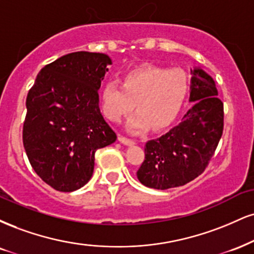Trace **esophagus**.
Instances as JSON below:
<instances>
[{"instance_id": "34e87169", "label": "esophagus", "mask_w": 254, "mask_h": 254, "mask_svg": "<svg viewBox=\"0 0 254 254\" xmlns=\"http://www.w3.org/2000/svg\"><path fill=\"white\" fill-rule=\"evenodd\" d=\"M118 140H119V142H121V143H123V144H125V145H132V144H135V140L127 138V137H124V136H118Z\"/></svg>"}]
</instances>
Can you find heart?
Masks as SVG:
<instances>
[{"label": "heart", "instance_id": "b5f03b06", "mask_svg": "<svg viewBox=\"0 0 254 254\" xmlns=\"http://www.w3.org/2000/svg\"><path fill=\"white\" fill-rule=\"evenodd\" d=\"M189 81L185 71L145 66L124 75L123 84L108 81L102 88L104 115L112 122H121L135 108L137 114L127 127L132 132L161 129L175 118L188 93Z\"/></svg>", "mask_w": 254, "mask_h": 254}]
</instances>
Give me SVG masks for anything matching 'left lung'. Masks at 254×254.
<instances>
[{
    "label": "left lung",
    "instance_id": "left-lung-1",
    "mask_svg": "<svg viewBox=\"0 0 254 254\" xmlns=\"http://www.w3.org/2000/svg\"><path fill=\"white\" fill-rule=\"evenodd\" d=\"M191 108L167 133L145 143V158L137 170L142 185L175 188L204 172L224 131V103L213 78L201 68L191 71Z\"/></svg>",
    "mask_w": 254,
    "mask_h": 254
}]
</instances>
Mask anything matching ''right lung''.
I'll return each instance as SVG.
<instances>
[{
    "mask_svg": "<svg viewBox=\"0 0 254 254\" xmlns=\"http://www.w3.org/2000/svg\"><path fill=\"white\" fill-rule=\"evenodd\" d=\"M108 65L103 53L66 54L39 72L27 96L24 150L40 179L58 191L86 185L96 151L117 139L99 109Z\"/></svg>",
    "mask_w": 254,
    "mask_h": 254,
    "instance_id": "obj_1",
    "label": "right lung"
}]
</instances>
